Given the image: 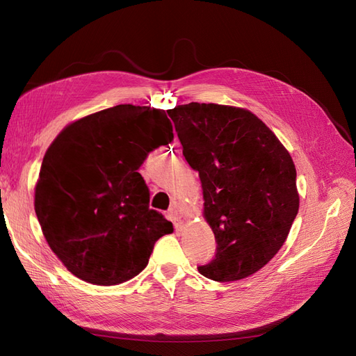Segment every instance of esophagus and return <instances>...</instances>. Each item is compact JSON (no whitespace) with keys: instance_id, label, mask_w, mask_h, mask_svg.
I'll use <instances>...</instances> for the list:
<instances>
[{"instance_id":"34e87169","label":"esophagus","mask_w":356,"mask_h":356,"mask_svg":"<svg viewBox=\"0 0 356 356\" xmlns=\"http://www.w3.org/2000/svg\"><path fill=\"white\" fill-rule=\"evenodd\" d=\"M168 218L174 222V225H175V229H181V225H182V215H181V211L177 208V207H174L172 208L169 212H168Z\"/></svg>"}]
</instances>
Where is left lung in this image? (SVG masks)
Instances as JSON below:
<instances>
[{
  "label": "left lung",
  "instance_id": "left-lung-1",
  "mask_svg": "<svg viewBox=\"0 0 356 356\" xmlns=\"http://www.w3.org/2000/svg\"><path fill=\"white\" fill-rule=\"evenodd\" d=\"M188 165L199 172L203 215L217 242L204 277L232 282L281 250L298 212L294 161L251 111L190 102L168 111Z\"/></svg>",
  "mask_w": 356,
  "mask_h": 356
}]
</instances>
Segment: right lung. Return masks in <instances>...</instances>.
Masks as SVG:
<instances>
[{
  "label": "right lung",
  "instance_id": "1",
  "mask_svg": "<svg viewBox=\"0 0 356 356\" xmlns=\"http://www.w3.org/2000/svg\"><path fill=\"white\" fill-rule=\"evenodd\" d=\"M174 139L163 110L115 105L71 123L46 152L35 186L42 234L68 270L93 285L129 281L174 232L149 209L138 169Z\"/></svg>",
  "mask_w": 356,
  "mask_h": 356
}]
</instances>
